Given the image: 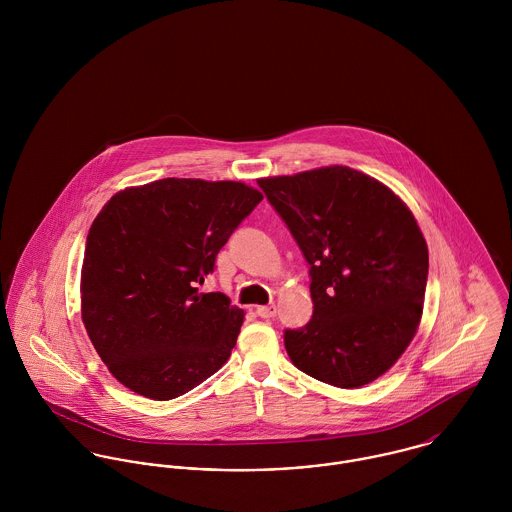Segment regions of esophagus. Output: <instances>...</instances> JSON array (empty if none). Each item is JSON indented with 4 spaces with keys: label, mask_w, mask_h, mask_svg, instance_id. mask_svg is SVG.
<instances>
[{
    "label": "esophagus",
    "mask_w": 512,
    "mask_h": 512,
    "mask_svg": "<svg viewBox=\"0 0 512 512\" xmlns=\"http://www.w3.org/2000/svg\"><path fill=\"white\" fill-rule=\"evenodd\" d=\"M256 313L262 319H272L276 315V305H260V307H256Z\"/></svg>",
    "instance_id": "obj_1"
}]
</instances>
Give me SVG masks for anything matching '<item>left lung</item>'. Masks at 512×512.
Listing matches in <instances>:
<instances>
[{
  "instance_id": "8db88e82",
  "label": "left lung",
  "mask_w": 512,
  "mask_h": 512,
  "mask_svg": "<svg viewBox=\"0 0 512 512\" xmlns=\"http://www.w3.org/2000/svg\"><path fill=\"white\" fill-rule=\"evenodd\" d=\"M311 276V321L284 333L293 365L337 388L382 376L414 339L428 244L406 203L357 169L331 165L258 179Z\"/></svg>"
}]
</instances>
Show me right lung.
<instances>
[{
  "instance_id": "1",
  "label": "right lung",
  "mask_w": 512,
  "mask_h": 512,
  "mask_svg": "<svg viewBox=\"0 0 512 512\" xmlns=\"http://www.w3.org/2000/svg\"><path fill=\"white\" fill-rule=\"evenodd\" d=\"M262 199L240 181L167 177L128 187L102 207L86 236L80 311L118 382L171 400L228 361L244 311L197 286Z\"/></svg>"
}]
</instances>
